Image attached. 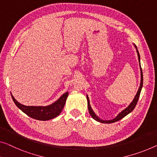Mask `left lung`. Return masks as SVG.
<instances>
[{"label":"left lung","mask_w":157,"mask_h":157,"mask_svg":"<svg viewBox=\"0 0 157 157\" xmlns=\"http://www.w3.org/2000/svg\"><path fill=\"white\" fill-rule=\"evenodd\" d=\"M135 47L136 48L137 50V56H138V59H139V62H140V72H141V80H140V87L138 89V91H137V92L136 94V95H135V97L134 98V99L132 100V101L130 103V104L128 106L127 108L125 109L121 112L120 113L118 114V116H117L115 118L112 119V120H109V121H104V120H101V118H99V117H98L97 115H96L94 112L93 111L92 109L91 108V106H90V99H89V97L88 96L86 95V99H87V106H88V109H89V113L91 115V116L92 117V118L96 120L98 122H100V123H115L116 121H120L121 119H122L124 117L128 115V114H129L130 112H132L133 111V109L135 108V106H136L137 105V103L138 101V99H139V97H140V92H141V90H142V85H143V74H142V68H141V65H140V53H139V51L137 50V46L135 45Z\"/></svg>","instance_id":"8db88e82"}]
</instances>
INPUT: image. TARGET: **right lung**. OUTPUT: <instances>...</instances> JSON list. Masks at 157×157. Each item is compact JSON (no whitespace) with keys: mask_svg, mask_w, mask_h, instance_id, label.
Wrapping results in <instances>:
<instances>
[{"mask_svg":"<svg viewBox=\"0 0 157 157\" xmlns=\"http://www.w3.org/2000/svg\"><path fill=\"white\" fill-rule=\"evenodd\" d=\"M68 96V92H65L56 102L46 106H28L21 104L17 101L13 95V100L21 111L26 113L28 116L39 121H48L54 118L61 113Z\"/></svg>","mask_w":157,"mask_h":157,"instance_id":"obj_1","label":"right lung"}]
</instances>
